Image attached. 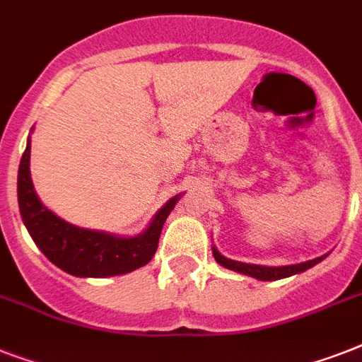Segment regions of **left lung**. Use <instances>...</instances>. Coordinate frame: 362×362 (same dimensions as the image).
<instances>
[{
    "mask_svg": "<svg viewBox=\"0 0 362 362\" xmlns=\"http://www.w3.org/2000/svg\"><path fill=\"white\" fill-rule=\"evenodd\" d=\"M212 253H214V259L221 264V267L237 270V272H242V274L252 276V278H257V280H264V281L281 280V278H287V276L298 274V272H304V270L312 269L314 264H317L320 261L325 259V255H323V257L312 259V261H306V263L287 264V267H264V264H250V263H240V261L227 259L223 257L216 247H212Z\"/></svg>",
    "mask_w": 362,
    "mask_h": 362,
    "instance_id": "8db88e82",
    "label": "left lung"
}]
</instances>
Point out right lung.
I'll return each mask as SVG.
<instances>
[{
	"instance_id": "right-lung-1",
	"label": "right lung",
	"mask_w": 362,
	"mask_h": 362,
	"mask_svg": "<svg viewBox=\"0 0 362 362\" xmlns=\"http://www.w3.org/2000/svg\"><path fill=\"white\" fill-rule=\"evenodd\" d=\"M31 141L28 139L18 167L20 216L39 250L58 269L78 278H107L131 272L150 263L158 250L159 235L180 195L167 201L153 216L146 231L136 237H118L71 226L39 201L30 175Z\"/></svg>"
}]
</instances>
